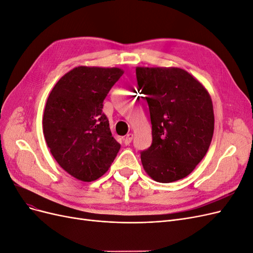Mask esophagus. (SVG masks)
Segmentation results:
<instances>
[{"instance_id": "esophagus-1", "label": "esophagus", "mask_w": 253, "mask_h": 253, "mask_svg": "<svg viewBox=\"0 0 253 253\" xmlns=\"http://www.w3.org/2000/svg\"><path fill=\"white\" fill-rule=\"evenodd\" d=\"M132 140H133V134H127L126 136H125L124 142H125L126 145H128L129 143L132 142Z\"/></svg>"}]
</instances>
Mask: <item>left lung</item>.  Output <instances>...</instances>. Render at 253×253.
<instances>
[{"label": "left lung", "instance_id": "obj_1", "mask_svg": "<svg viewBox=\"0 0 253 253\" xmlns=\"http://www.w3.org/2000/svg\"><path fill=\"white\" fill-rule=\"evenodd\" d=\"M136 78L152 124L151 147L140 152L145 172L164 183L186 177L212 140L214 114L209 93L177 67H137Z\"/></svg>", "mask_w": 253, "mask_h": 253}]
</instances>
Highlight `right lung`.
Listing matches in <instances>:
<instances>
[{"instance_id":"1","label":"right lung","mask_w":253,"mask_h":253,"mask_svg":"<svg viewBox=\"0 0 253 253\" xmlns=\"http://www.w3.org/2000/svg\"><path fill=\"white\" fill-rule=\"evenodd\" d=\"M122 75L118 67H76L57 82L47 98L45 140L61 168L79 180L101 177L120 150L102 109Z\"/></svg>"}]
</instances>
